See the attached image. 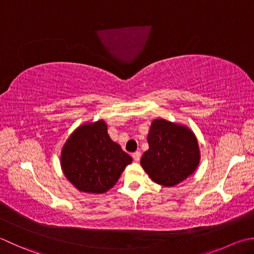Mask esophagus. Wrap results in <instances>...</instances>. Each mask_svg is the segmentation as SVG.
Listing matches in <instances>:
<instances>
[{
    "instance_id": "esophagus-1",
    "label": "esophagus",
    "mask_w": 254,
    "mask_h": 254,
    "mask_svg": "<svg viewBox=\"0 0 254 254\" xmlns=\"http://www.w3.org/2000/svg\"><path fill=\"white\" fill-rule=\"evenodd\" d=\"M132 158H133V160L134 161H139V160H140V158H141V153H140V151H136V152H133L132 153Z\"/></svg>"
}]
</instances>
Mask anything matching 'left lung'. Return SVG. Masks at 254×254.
Listing matches in <instances>:
<instances>
[{"label": "left lung", "instance_id": "8db88e82", "mask_svg": "<svg viewBox=\"0 0 254 254\" xmlns=\"http://www.w3.org/2000/svg\"><path fill=\"white\" fill-rule=\"evenodd\" d=\"M148 151L141 165L154 182L174 186L196 170L199 162L198 143L194 133L184 126L156 120L148 134Z\"/></svg>", "mask_w": 254, "mask_h": 254}]
</instances>
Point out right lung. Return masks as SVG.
Returning a JSON list of instances; mask_svg holds the SVG:
<instances>
[{
    "instance_id": "right-lung-1",
    "label": "right lung",
    "mask_w": 254,
    "mask_h": 254,
    "mask_svg": "<svg viewBox=\"0 0 254 254\" xmlns=\"http://www.w3.org/2000/svg\"><path fill=\"white\" fill-rule=\"evenodd\" d=\"M131 161V157L108 136L103 121L77 128L61 153L66 179L87 193H105L112 189Z\"/></svg>"
}]
</instances>
